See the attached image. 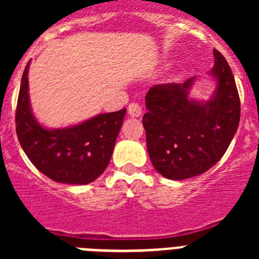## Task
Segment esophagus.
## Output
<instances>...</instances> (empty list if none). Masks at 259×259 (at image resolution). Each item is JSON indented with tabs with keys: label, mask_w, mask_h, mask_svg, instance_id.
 I'll list each match as a JSON object with an SVG mask.
<instances>
[{
	"label": "esophagus",
	"mask_w": 259,
	"mask_h": 259,
	"mask_svg": "<svg viewBox=\"0 0 259 259\" xmlns=\"http://www.w3.org/2000/svg\"><path fill=\"white\" fill-rule=\"evenodd\" d=\"M141 106L139 104H135V102H132L130 106H128V114L131 116H134V118H137V116L141 115Z\"/></svg>",
	"instance_id": "34e87169"
}]
</instances>
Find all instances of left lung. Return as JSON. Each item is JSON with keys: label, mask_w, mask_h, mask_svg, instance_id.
<instances>
[{"label": "left lung", "mask_w": 259, "mask_h": 259, "mask_svg": "<svg viewBox=\"0 0 259 259\" xmlns=\"http://www.w3.org/2000/svg\"><path fill=\"white\" fill-rule=\"evenodd\" d=\"M217 80L207 101L189 97L196 77L184 83L157 84L148 91L143 124L155 170L171 180L201 175L228 149L240 122V98L227 61L214 49Z\"/></svg>", "instance_id": "obj_1"}]
</instances>
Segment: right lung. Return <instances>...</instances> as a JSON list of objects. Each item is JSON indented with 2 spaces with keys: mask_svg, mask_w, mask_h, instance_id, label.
Masks as SVG:
<instances>
[{
  "mask_svg": "<svg viewBox=\"0 0 259 259\" xmlns=\"http://www.w3.org/2000/svg\"><path fill=\"white\" fill-rule=\"evenodd\" d=\"M27 63L20 83L15 124L22 149L40 172L57 183L88 184L106 170L113 154L125 107L98 114L79 124L45 128L31 109Z\"/></svg>",
  "mask_w": 259,
  "mask_h": 259,
  "instance_id": "obj_1",
  "label": "right lung"
}]
</instances>
